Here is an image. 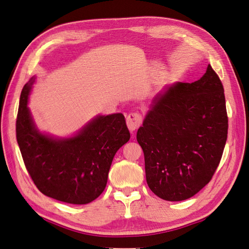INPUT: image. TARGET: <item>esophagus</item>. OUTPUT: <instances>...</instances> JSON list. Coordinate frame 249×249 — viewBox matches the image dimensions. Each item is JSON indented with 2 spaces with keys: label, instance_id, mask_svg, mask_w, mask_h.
<instances>
[{
  "label": "esophagus",
  "instance_id": "1",
  "mask_svg": "<svg viewBox=\"0 0 249 249\" xmlns=\"http://www.w3.org/2000/svg\"><path fill=\"white\" fill-rule=\"evenodd\" d=\"M142 117L140 113H130L126 118L127 127L129 128L130 131H134L142 125Z\"/></svg>",
  "mask_w": 249,
  "mask_h": 249
}]
</instances>
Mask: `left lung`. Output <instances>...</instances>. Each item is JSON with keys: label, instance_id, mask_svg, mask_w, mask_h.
<instances>
[{"label": "left lung", "instance_id": "left-lung-1", "mask_svg": "<svg viewBox=\"0 0 249 249\" xmlns=\"http://www.w3.org/2000/svg\"><path fill=\"white\" fill-rule=\"evenodd\" d=\"M228 127L223 86L211 65L196 82L157 94L136 134L150 189L171 202L197 194L220 162Z\"/></svg>", "mask_w": 249, "mask_h": 249}]
</instances>
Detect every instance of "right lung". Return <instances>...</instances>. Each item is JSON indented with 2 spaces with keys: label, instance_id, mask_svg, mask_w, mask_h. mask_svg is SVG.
I'll return each instance as SVG.
<instances>
[{
  "label": "right lung",
  "instance_id": "obj_1",
  "mask_svg": "<svg viewBox=\"0 0 249 249\" xmlns=\"http://www.w3.org/2000/svg\"><path fill=\"white\" fill-rule=\"evenodd\" d=\"M35 77L20 94L17 140L30 177L46 196L85 205L97 198L107 183L117 151L130 139L122 114L97 116L72 138L55 139L40 132L28 98Z\"/></svg>",
  "mask_w": 249,
  "mask_h": 249
}]
</instances>
